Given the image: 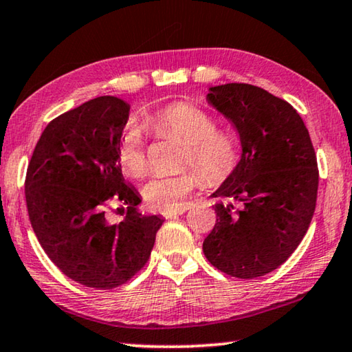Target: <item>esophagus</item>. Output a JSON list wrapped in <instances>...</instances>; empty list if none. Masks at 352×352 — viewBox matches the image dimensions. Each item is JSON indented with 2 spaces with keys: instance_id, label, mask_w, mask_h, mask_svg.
<instances>
[{
  "instance_id": "esophagus-1",
  "label": "esophagus",
  "mask_w": 352,
  "mask_h": 352,
  "mask_svg": "<svg viewBox=\"0 0 352 352\" xmlns=\"http://www.w3.org/2000/svg\"><path fill=\"white\" fill-rule=\"evenodd\" d=\"M186 210H188L186 206H180V208H175V210H170V211H163V216L166 219H174L177 216H182V214Z\"/></svg>"
}]
</instances>
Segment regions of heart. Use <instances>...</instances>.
I'll list each match as a JSON object with an SVG mask.
<instances>
[{
  "instance_id": "heart-1",
  "label": "heart",
  "mask_w": 352,
  "mask_h": 352,
  "mask_svg": "<svg viewBox=\"0 0 352 352\" xmlns=\"http://www.w3.org/2000/svg\"><path fill=\"white\" fill-rule=\"evenodd\" d=\"M146 124L158 135H174L186 142L183 164H192L208 184L225 182L239 164V146L236 138L225 130L216 129V119L206 110L189 102H172L153 111ZM116 158L122 170L130 177H140L146 170L147 157L142 130L129 124L119 136ZM200 183L194 169L177 174L153 175L142 188L147 205L158 211H170Z\"/></svg>"
}]
</instances>
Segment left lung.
Masks as SVG:
<instances>
[{"label":"left lung","mask_w":352,"mask_h":352,"mask_svg":"<svg viewBox=\"0 0 352 352\" xmlns=\"http://www.w3.org/2000/svg\"><path fill=\"white\" fill-rule=\"evenodd\" d=\"M206 100L233 122L242 155L212 194L222 200L204 253L230 276H264L289 259L311 225L318 190L311 136L294 107L259 87H211Z\"/></svg>","instance_id":"obj_1"}]
</instances>
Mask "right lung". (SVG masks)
<instances>
[{
	"mask_svg": "<svg viewBox=\"0 0 352 352\" xmlns=\"http://www.w3.org/2000/svg\"><path fill=\"white\" fill-rule=\"evenodd\" d=\"M130 105L100 96L47 124L34 148L25 182L34 233L54 264L73 281L99 290L126 284L151 256L164 220L136 211L116 158ZM111 203L123 219L109 220Z\"/></svg>",
	"mask_w": 352,
	"mask_h": 352,
	"instance_id": "right-lung-1",
	"label": "right lung"
}]
</instances>
